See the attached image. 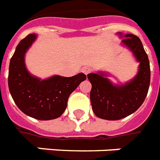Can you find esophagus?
Listing matches in <instances>:
<instances>
[{
    "mask_svg": "<svg viewBox=\"0 0 160 160\" xmlns=\"http://www.w3.org/2000/svg\"><path fill=\"white\" fill-rule=\"evenodd\" d=\"M82 72H83V73H85L86 75H88V73H90V72H92V68L89 67H84V68H82Z\"/></svg>",
    "mask_w": 160,
    "mask_h": 160,
    "instance_id": "obj_1",
    "label": "esophagus"
}]
</instances>
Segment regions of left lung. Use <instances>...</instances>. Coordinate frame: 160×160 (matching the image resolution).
<instances>
[{"label": "left lung", "mask_w": 160, "mask_h": 160, "mask_svg": "<svg viewBox=\"0 0 160 160\" xmlns=\"http://www.w3.org/2000/svg\"><path fill=\"white\" fill-rule=\"evenodd\" d=\"M140 62L139 72L123 86H114L104 74L90 73V99L93 112L99 118L116 121L134 113L143 104L150 83V67L146 52L136 35L128 34L122 39Z\"/></svg>", "instance_id": "obj_1"}]
</instances>
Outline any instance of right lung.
<instances>
[{
	"instance_id": "obj_1",
	"label": "right lung",
	"mask_w": 160,
	"mask_h": 160,
	"mask_svg": "<svg viewBox=\"0 0 160 160\" xmlns=\"http://www.w3.org/2000/svg\"><path fill=\"white\" fill-rule=\"evenodd\" d=\"M35 38V34H29L15 48L9 66L8 86L21 112L37 120L48 121L64 112L68 97L87 77L81 72L70 78L53 76L41 81L31 76L26 70L24 58Z\"/></svg>"
}]
</instances>
